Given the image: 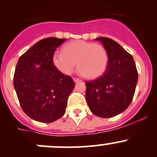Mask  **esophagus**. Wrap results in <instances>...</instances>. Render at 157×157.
<instances>
[{
  "instance_id": "esophagus-1",
  "label": "esophagus",
  "mask_w": 157,
  "mask_h": 157,
  "mask_svg": "<svg viewBox=\"0 0 157 157\" xmlns=\"http://www.w3.org/2000/svg\"><path fill=\"white\" fill-rule=\"evenodd\" d=\"M74 81L75 82V83H79V82H81V80H80V79L78 78H74Z\"/></svg>"
}]
</instances>
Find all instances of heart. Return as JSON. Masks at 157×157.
Here are the masks:
<instances>
[{
	"instance_id": "1",
	"label": "heart",
	"mask_w": 157,
	"mask_h": 157,
	"mask_svg": "<svg viewBox=\"0 0 157 157\" xmlns=\"http://www.w3.org/2000/svg\"><path fill=\"white\" fill-rule=\"evenodd\" d=\"M53 63L61 73L71 74L76 68L83 77L93 79L100 76L108 64V52L99 43L78 40L63 46L62 52H55Z\"/></svg>"
}]
</instances>
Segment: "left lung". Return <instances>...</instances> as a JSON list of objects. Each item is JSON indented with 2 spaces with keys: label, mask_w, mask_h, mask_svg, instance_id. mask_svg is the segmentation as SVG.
Returning a JSON list of instances; mask_svg holds the SVG:
<instances>
[{
  "label": "left lung",
  "mask_w": 157,
  "mask_h": 157,
  "mask_svg": "<svg viewBox=\"0 0 157 157\" xmlns=\"http://www.w3.org/2000/svg\"><path fill=\"white\" fill-rule=\"evenodd\" d=\"M108 52V64L102 75L86 81V99L92 113L111 118L128 109L132 101L138 74L134 58L118 42L96 38Z\"/></svg>",
  "instance_id": "1"
}]
</instances>
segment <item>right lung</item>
<instances>
[{
  "instance_id": "right-lung-1",
  "label": "right lung",
  "mask_w": 157,
  "mask_h": 157,
  "mask_svg": "<svg viewBox=\"0 0 157 157\" xmlns=\"http://www.w3.org/2000/svg\"><path fill=\"white\" fill-rule=\"evenodd\" d=\"M66 39L49 37L28 49L18 60L13 86L23 112L32 119L51 123L65 113L75 84L53 64L56 48Z\"/></svg>"
}]
</instances>
